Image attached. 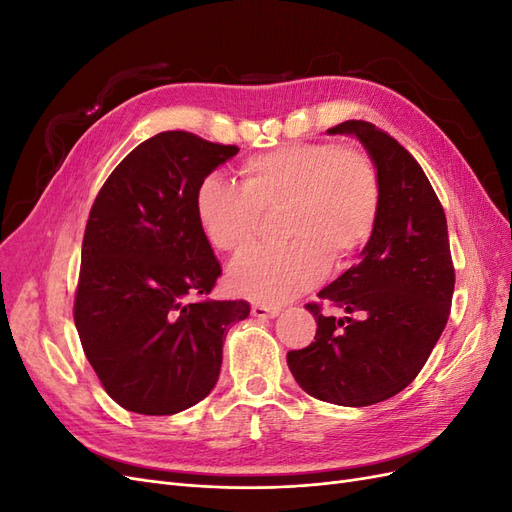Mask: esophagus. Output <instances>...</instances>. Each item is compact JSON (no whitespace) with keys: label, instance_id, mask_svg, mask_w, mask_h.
<instances>
[{"label":"esophagus","instance_id":"obj_1","mask_svg":"<svg viewBox=\"0 0 512 512\" xmlns=\"http://www.w3.org/2000/svg\"><path fill=\"white\" fill-rule=\"evenodd\" d=\"M277 314H280V307H269V305H252V316L254 318H275Z\"/></svg>","mask_w":512,"mask_h":512}]
</instances>
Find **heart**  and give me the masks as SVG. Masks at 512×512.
<instances>
[{"label": "heart", "mask_w": 512, "mask_h": 512, "mask_svg": "<svg viewBox=\"0 0 512 512\" xmlns=\"http://www.w3.org/2000/svg\"><path fill=\"white\" fill-rule=\"evenodd\" d=\"M380 183L365 153L324 143L286 145L241 166V183L200 181L194 209L213 250L241 258L258 241L260 215L284 209L282 239L230 271V288L280 305L312 288L327 265H346L378 220Z\"/></svg>", "instance_id": "b5f03b06"}]
</instances>
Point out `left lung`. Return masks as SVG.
Returning <instances> with one entry per match:
<instances>
[{
	"instance_id": "obj_1",
	"label": "left lung",
	"mask_w": 512,
	"mask_h": 512,
	"mask_svg": "<svg viewBox=\"0 0 512 512\" xmlns=\"http://www.w3.org/2000/svg\"><path fill=\"white\" fill-rule=\"evenodd\" d=\"M327 134L354 136L374 162L378 220L359 265L318 292L346 316L307 303L316 342L290 350L286 361L307 395L361 408L404 391L423 369L451 312L455 269L444 209L410 153L367 121Z\"/></svg>"
}]
</instances>
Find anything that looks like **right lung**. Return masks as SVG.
<instances>
[{"instance_id":"right-lung-1","label":"right lung","mask_w":512,"mask_h":512,"mask_svg":"<svg viewBox=\"0 0 512 512\" xmlns=\"http://www.w3.org/2000/svg\"><path fill=\"white\" fill-rule=\"evenodd\" d=\"M235 145L160 132L130 151L91 207L74 324L104 391L136 414H177L220 376L247 301H207L222 267L196 220L203 179Z\"/></svg>"}]
</instances>
